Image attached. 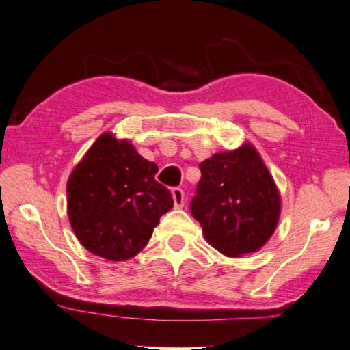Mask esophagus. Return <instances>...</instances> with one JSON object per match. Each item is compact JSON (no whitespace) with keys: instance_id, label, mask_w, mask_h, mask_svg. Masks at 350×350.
I'll list each match as a JSON object with an SVG mask.
<instances>
[{"instance_id":"esophagus-1","label":"esophagus","mask_w":350,"mask_h":350,"mask_svg":"<svg viewBox=\"0 0 350 350\" xmlns=\"http://www.w3.org/2000/svg\"><path fill=\"white\" fill-rule=\"evenodd\" d=\"M172 198L176 208H181L184 206V192L180 187L172 189Z\"/></svg>"}]
</instances>
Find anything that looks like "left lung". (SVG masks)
Segmentation results:
<instances>
[{"label": "left lung", "instance_id": "8db88e82", "mask_svg": "<svg viewBox=\"0 0 350 350\" xmlns=\"http://www.w3.org/2000/svg\"><path fill=\"white\" fill-rule=\"evenodd\" d=\"M190 212L206 241L228 257L256 253L279 224L282 198L273 175L250 142L200 164Z\"/></svg>", "mask_w": 350, "mask_h": 350}]
</instances>
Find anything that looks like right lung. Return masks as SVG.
Masks as SVG:
<instances>
[{
	"label": "right lung",
	"mask_w": 350,
	"mask_h": 350,
	"mask_svg": "<svg viewBox=\"0 0 350 350\" xmlns=\"http://www.w3.org/2000/svg\"><path fill=\"white\" fill-rule=\"evenodd\" d=\"M157 172V164L126 138L103 133L91 144L67 181L70 226L90 253L122 262L146 247L160 217L174 207Z\"/></svg>",
	"instance_id": "1"
}]
</instances>
